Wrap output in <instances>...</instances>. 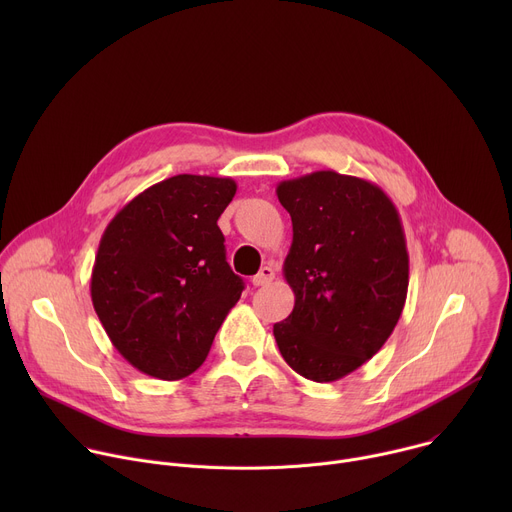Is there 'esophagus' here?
Instances as JSON below:
<instances>
[{"mask_svg":"<svg viewBox=\"0 0 512 512\" xmlns=\"http://www.w3.org/2000/svg\"><path fill=\"white\" fill-rule=\"evenodd\" d=\"M273 277H275V271H273V267L265 265V267H261V271H259V273L253 277V285H255V287L267 285V283H271V281H273Z\"/></svg>","mask_w":512,"mask_h":512,"instance_id":"34e87169","label":"esophagus"}]
</instances>
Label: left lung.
<instances>
[{
	"label": "left lung",
	"mask_w": 512,
	"mask_h": 512,
	"mask_svg": "<svg viewBox=\"0 0 512 512\" xmlns=\"http://www.w3.org/2000/svg\"><path fill=\"white\" fill-rule=\"evenodd\" d=\"M277 198L294 227L283 275L296 304L273 336L298 375L332 383L373 358L401 318L409 285L401 218L377 184L334 170L283 180Z\"/></svg>",
	"instance_id": "8db88e82"
}]
</instances>
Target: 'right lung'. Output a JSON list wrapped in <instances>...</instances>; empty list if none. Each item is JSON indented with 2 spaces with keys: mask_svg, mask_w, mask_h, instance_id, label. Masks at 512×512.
<instances>
[{
  "mask_svg": "<svg viewBox=\"0 0 512 512\" xmlns=\"http://www.w3.org/2000/svg\"><path fill=\"white\" fill-rule=\"evenodd\" d=\"M235 192L231 178L178 174L137 194L107 225L91 298L137 371L162 381L192 375L239 302L245 283L216 225Z\"/></svg>",
  "mask_w": 512,
  "mask_h": 512,
  "instance_id": "1",
  "label": "right lung"
}]
</instances>
